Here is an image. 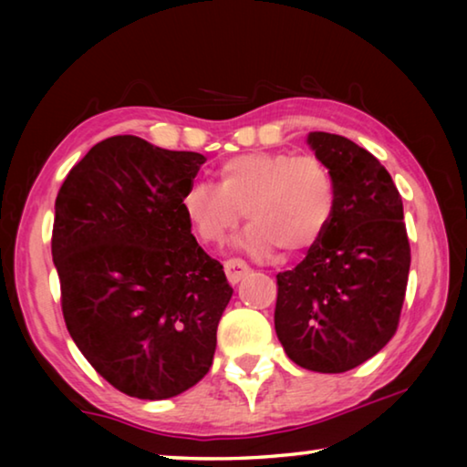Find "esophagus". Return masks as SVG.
<instances>
[{"mask_svg":"<svg viewBox=\"0 0 467 467\" xmlns=\"http://www.w3.org/2000/svg\"><path fill=\"white\" fill-rule=\"evenodd\" d=\"M224 272H226V278L231 284H239L244 275L251 272V267L243 262V259H228L224 264Z\"/></svg>","mask_w":467,"mask_h":467,"instance_id":"1","label":"esophagus"}]
</instances>
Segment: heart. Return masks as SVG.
<instances>
[{"mask_svg":"<svg viewBox=\"0 0 467 467\" xmlns=\"http://www.w3.org/2000/svg\"><path fill=\"white\" fill-rule=\"evenodd\" d=\"M185 218L203 243L220 244L244 216L253 223L239 247L270 255L278 244L303 251L327 231L336 187L326 162L290 152H249L228 158L218 169V187L193 183L183 193Z\"/></svg>","mask_w":467,"mask_h":467,"instance_id":"heart-1","label":"heart"}]
</instances>
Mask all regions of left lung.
<instances>
[{"label":"left lung","instance_id":"obj_1","mask_svg":"<svg viewBox=\"0 0 467 467\" xmlns=\"http://www.w3.org/2000/svg\"><path fill=\"white\" fill-rule=\"evenodd\" d=\"M306 144L331 172L336 208L303 262L275 275L274 323L298 367L344 373L398 329L410 272L404 205L368 150L326 131H311Z\"/></svg>","mask_w":467,"mask_h":467}]
</instances>
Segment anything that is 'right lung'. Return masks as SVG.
Masks as SVG:
<instances>
[{
    "mask_svg": "<svg viewBox=\"0 0 467 467\" xmlns=\"http://www.w3.org/2000/svg\"><path fill=\"white\" fill-rule=\"evenodd\" d=\"M203 162L115 136L90 148L55 200L51 253L67 331L131 398H175L214 358L233 288L181 205Z\"/></svg>",
    "mask_w": 467,
    "mask_h": 467,
    "instance_id": "right-lung-1",
    "label": "right lung"
}]
</instances>
